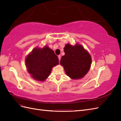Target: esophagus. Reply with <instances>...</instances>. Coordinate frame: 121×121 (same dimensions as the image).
Here are the masks:
<instances>
[{"mask_svg":"<svg viewBox=\"0 0 121 121\" xmlns=\"http://www.w3.org/2000/svg\"><path fill=\"white\" fill-rule=\"evenodd\" d=\"M58 60H59V61H60V58H61V56H60V55H59V56H58Z\"/></svg>","mask_w":121,"mask_h":121,"instance_id":"obj_1","label":"esophagus"}]
</instances>
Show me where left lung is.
I'll return each mask as SVG.
<instances>
[{
  "label": "left lung",
  "instance_id": "obj_1",
  "mask_svg": "<svg viewBox=\"0 0 121 121\" xmlns=\"http://www.w3.org/2000/svg\"><path fill=\"white\" fill-rule=\"evenodd\" d=\"M64 52L65 54L61 57L60 64L67 75L72 79L82 78L91 67L92 59L90 54L79 44L74 46L67 44Z\"/></svg>",
  "mask_w": 121,
  "mask_h": 121
}]
</instances>
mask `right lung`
Instances as JSON below:
<instances>
[{
	"label": "right lung",
	"instance_id": "add662e5",
	"mask_svg": "<svg viewBox=\"0 0 121 121\" xmlns=\"http://www.w3.org/2000/svg\"><path fill=\"white\" fill-rule=\"evenodd\" d=\"M26 65L33 78L44 81L51 73L52 68L58 65V58L48 46L36 47L26 58Z\"/></svg>",
	"mask_w": 121,
	"mask_h": 121
}]
</instances>
